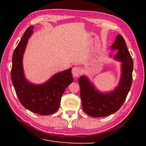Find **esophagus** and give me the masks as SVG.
<instances>
[{"mask_svg": "<svg viewBox=\"0 0 146 146\" xmlns=\"http://www.w3.org/2000/svg\"><path fill=\"white\" fill-rule=\"evenodd\" d=\"M81 71L82 69L80 67H74L72 69V75L75 77H77L80 76V74H81Z\"/></svg>", "mask_w": 146, "mask_h": 146, "instance_id": "34e87169", "label": "esophagus"}]
</instances>
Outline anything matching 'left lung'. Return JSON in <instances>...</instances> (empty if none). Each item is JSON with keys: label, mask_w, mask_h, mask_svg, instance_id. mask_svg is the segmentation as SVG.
Instances as JSON below:
<instances>
[{"label": "left lung", "mask_w": 146, "mask_h": 146, "mask_svg": "<svg viewBox=\"0 0 146 146\" xmlns=\"http://www.w3.org/2000/svg\"><path fill=\"white\" fill-rule=\"evenodd\" d=\"M111 47V49L118 50L114 58L122 63L120 82L113 91L105 93L98 91L85 76L78 79L83 110L92 117H104L116 112L125 102L131 86L133 62L121 35H117Z\"/></svg>", "instance_id": "left-lung-1"}]
</instances>
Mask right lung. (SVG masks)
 I'll use <instances>...</instances> for the list:
<instances>
[{
	"instance_id": "right-lung-1",
	"label": "right lung",
	"mask_w": 146,
	"mask_h": 146,
	"mask_svg": "<svg viewBox=\"0 0 146 146\" xmlns=\"http://www.w3.org/2000/svg\"><path fill=\"white\" fill-rule=\"evenodd\" d=\"M34 26L25 30L13 55L11 77L20 102L30 111L40 115H49L58 110L61 96L67 86L73 82L71 68L54 75L41 85L31 83L25 78L23 58Z\"/></svg>"
}]
</instances>
